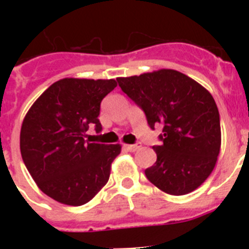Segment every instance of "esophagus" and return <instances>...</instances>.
<instances>
[{
	"mask_svg": "<svg viewBox=\"0 0 249 249\" xmlns=\"http://www.w3.org/2000/svg\"><path fill=\"white\" fill-rule=\"evenodd\" d=\"M123 147H124V148L129 152H136L137 149H140L142 146H141V143H136V144H124Z\"/></svg>",
	"mask_w": 249,
	"mask_h": 249,
	"instance_id": "34e87169",
	"label": "esophagus"
}]
</instances>
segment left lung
Masks as SVG:
<instances>
[{
  "instance_id": "obj_1",
  "label": "left lung",
  "mask_w": 249,
  "mask_h": 249,
  "mask_svg": "<svg viewBox=\"0 0 249 249\" xmlns=\"http://www.w3.org/2000/svg\"><path fill=\"white\" fill-rule=\"evenodd\" d=\"M121 89L144 112L149 127L162 124L157 160L144 171L160 191L182 196L212 173L221 149L219 112L212 94L191 77L160 70L118 77Z\"/></svg>"
}]
</instances>
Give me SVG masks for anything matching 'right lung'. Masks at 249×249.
<instances>
[{
    "label": "right lung",
    "instance_id": "1",
    "mask_svg": "<svg viewBox=\"0 0 249 249\" xmlns=\"http://www.w3.org/2000/svg\"><path fill=\"white\" fill-rule=\"evenodd\" d=\"M114 80L63 78L36 100L22 122L19 148L26 168L43 193L59 203L82 206L108 182L121 144L91 143L86 132L98 120Z\"/></svg>",
    "mask_w": 249,
    "mask_h": 249
}]
</instances>
